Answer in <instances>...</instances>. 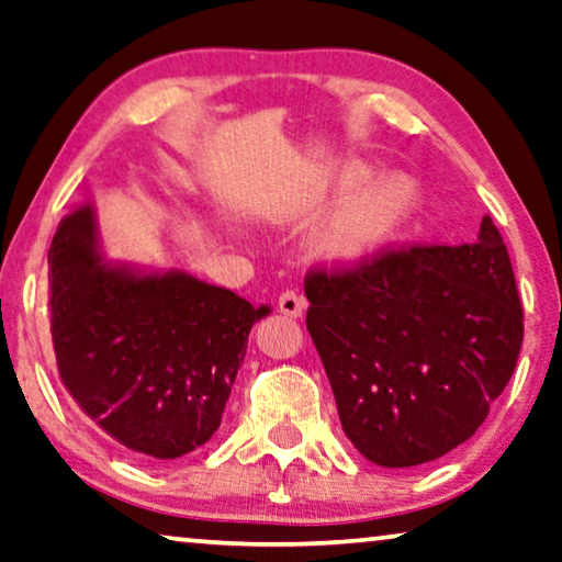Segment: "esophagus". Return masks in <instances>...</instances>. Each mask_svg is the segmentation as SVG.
I'll return each instance as SVG.
<instances>
[{"mask_svg": "<svg viewBox=\"0 0 562 562\" xmlns=\"http://www.w3.org/2000/svg\"><path fill=\"white\" fill-rule=\"evenodd\" d=\"M278 307H280V313L288 315V317H303L305 300H303V295H297L295 290H288V292H282V295H280Z\"/></svg>", "mask_w": 562, "mask_h": 562, "instance_id": "1", "label": "esophagus"}]
</instances>
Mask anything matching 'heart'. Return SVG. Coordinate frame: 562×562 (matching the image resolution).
Segmentation results:
<instances>
[{"mask_svg":"<svg viewBox=\"0 0 562 562\" xmlns=\"http://www.w3.org/2000/svg\"><path fill=\"white\" fill-rule=\"evenodd\" d=\"M371 166L346 164L333 176L328 189L272 214L274 224L315 220L335 199L342 204L310 241L315 259L333 267H358L391 247L418 206V187L404 173H386L371 181Z\"/></svg>","mask_w":562,"mask_h":562,"instance_id":"b5f03b06","label":"heart"}]
</instances>
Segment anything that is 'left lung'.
I'll use <instances>...</instances> for the list:
<instances>
[{"label":"left lung","instance_id":"8db88e82","mask_svg":"<svg viewBox=\"0 0 562 562\" xmlns=\"http://www.w3.org/2000/svg\"><path fill=\"white\" fill-rule=\"evenodd\" d=\"M307 330L346 437L368 462L416 467L464 443L513 379L522 305L490 216L462 247L310 272Z\"/></svg>","mask_w":562,"mask_h":562}]
</instances>
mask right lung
<instances>
[{
    "label": "right lung",
    "instance_id": "right-lung-1",
    "mask_svg": "<svg viewBox=\"0 0 562 562\" xmlns=\"http://www.w3.org/2000/svg\"><path fill=\"white\" fill-rule=\"evenodd\" d=\"M47 262L57 371L82 414L156 464L212 439L249 330L272 307L183 270L105 259L93 204L63 216Z\"/></svg>",
    "mask_w": 562,
    "mask_h": 562
}]
</instances>
